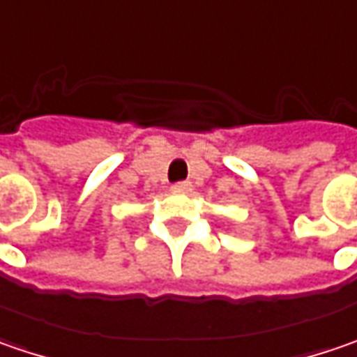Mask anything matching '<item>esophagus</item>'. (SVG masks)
<instances>
[{"label": "esophagus", "mask_w": 357, "mask_h": 357, "mask_svg": "<svg viewBox=\"0 0 357 357\" xmlns=\"http://www.w3.org/2000/svg\"><path fill=\"white\" fill-rule=\"evenodd\" d=\"M172 190H174V192H179V194H188V192L192 190V183H190V181H178V183L172 185Z\"/></svg>", "instance_id": "34e87169"}]
</instances>
